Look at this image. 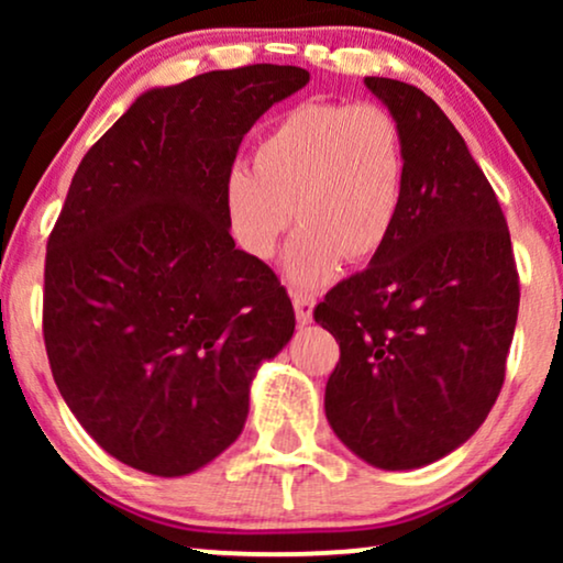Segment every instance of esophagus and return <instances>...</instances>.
I'll return each instance as SVG.
<instances>
[{"label":"esophagus","mask_w":563,"mask_h":563,"mask_svg":"<svg viewBox=\"0 0 563 563\" xmlns=\"http://www.w3.org/2000/svg\"><path fill=\"white\" fill-rule=\"evenodd\" d=\"M291 302H295V312H297V322H307L312 320V307H314V297L307 295V291H291Z\"/></svg>","instance_id":"esophagus-1"}]
</instances>
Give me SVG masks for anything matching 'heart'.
<instances>
[{"label":"heart","instance_id":"obj_1","mask_svg":"<svg viewBox=\"0 0 563 563\" xmlns=\"http://www.w3.org/2000/svg\"><path fill=\"white\" fill-rule=\"evenodd\" d=\"M405 135L374 102H305L256 148V166L228 176V214L251 256L272 258L291 220L302 222L287 253V276L314 287L341 261L382 251L405 195Z\"/></svg>","mask_w":563,"mask_h":563}]
</instances>
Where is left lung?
Listing matches in <instances>:
<instances>
[{"label": "left lung", "mask_w": 563, "mask_h": 563, "mask_svg": "<svg viewBox=\"0 0 563 563\" xmlns=\"http://www.w3.org/2000/svg\"><path fill=\"white\" fill-rule=\"evenodd\" d=\"M405 135L395 228L364 272L314 307L341 358L325 387L335 435L372 466L443 459L487 420L520 305L495 189L441 107L412 84L366 76Z\"/></svg>", "instance_id": "1"}]
</instances>
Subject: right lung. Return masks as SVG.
I'll return each instance as SVG.
<instances>
[{
  "instance_id": "add662e5",
  "label": "right lung",
  "mask_w": 563,
  "mask_h": 563,
  "mask_svg": "<svg viewBox=\"0 0 563 563\" xmlns=\"http://www.w3.org/2000/svg\"><path fill=\"white\" fill-rule=\"evenodd\" d=\"M307 81L253 64L151 89L76 168L45 251V353L81 428L137 472L220 456L295 333L279 276L235 249L225 189L253 122Z\"/></svg>"
}]
</instances>
